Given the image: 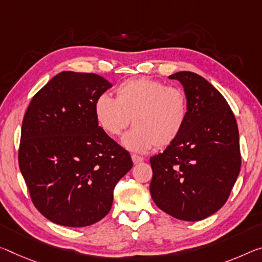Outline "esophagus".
Instances as JSON below:
<instances>
[{
  "instance_id": "34e87169",
  "label": "esophagus",
  "mask_w": 262,
  "mask_h": 262,
  "mask_svg": "<svg viewBox=\"0 0 262 262\" xmlns=\"http://www.w3.org/2000/svg\"><path fill=\"white\" fill-rule=\"evenodd\" d=\"M132 160H133V163H134V164H139V163H141V162L143 161V157H141L139 155H135V154H133Z\"/></svg>"
}]
</instances>
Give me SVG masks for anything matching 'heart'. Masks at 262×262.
<instances>
[{
    "label": "heart",
    "instance_id": "1",
    "mask_svg": "<svg viewBox=\"0 0 262 262\" xmlns=\"http://www.w3.org/2000/svg\"><path fill=\"white\" fill-rule=\"evenodd\" d=\"M94 114L99 126L110 136H119L133 122L134 128L122 139L123 147L146 152L154 146L168 147L178 139L188 118V99L177 87L136 77L116 87L115 99L99 95Z\"/></svg>",
    "mask_w": 262,
    "mask_h": 262
}]
</instances>
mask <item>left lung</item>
I'll use <instances>...</instances> for the list:
<instances>
[{
    "instance_id": "1",
    "label": "left lung",
    "mask_w": 262,
    "mask_h": 262,
    "mask_svg": "<svg viewBox=\"0 0 262 262\" xmlns=\"http://www.w3.org/2000/svg\"><path fill=\"white\" fill-rule=\"evenodd\" d=\"M169 79L183 86L188 118L175 142L150 157V193L165 213L198 222L225 204L238 178V126L225 98L204 78L181 71Z\"/></svg>"
}]
</instances>
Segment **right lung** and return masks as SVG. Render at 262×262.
Here are the masks:
<instances>
[{"label": "right lung", "mask_w": 262, "mask_h": 262, "mask_svg": "<svg viewBox=\"0 0 262 262\" xmlns=\"http://www.w3.org/2000/svg\"><path fill=\"white\" fill-rule=\"evenodd\" d=\"M113 86L94 73L64 71L29 105L18 163L37 210L52 223L85 227L110 212L113 191L129 171V152L103 132L94 102Z\"/></svg>", "instance_id": "right-lung-1"}]
</instances>
